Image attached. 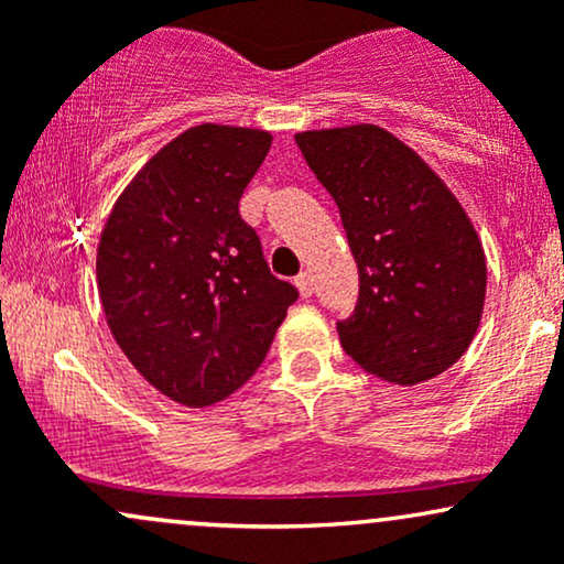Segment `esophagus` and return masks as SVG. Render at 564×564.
Returning a JSON list of instances; mask_svg holds the SVG:
<instances>
[{
  "label": "esophagus",
  "mask_w": 564,
  "mask_h": 564,
  "mask_svg": "<svg viewBox=\"0 0 564 564\" xmlns=\"http://www.w3.org/2000/svg\"><path fill=\"white\" fill-rule=\"evenodd\" d=\"M294 283H296V289H300V294L304 296V300H307V296H313V275H310L307 270L296 275Z\"/></svg>",
  "instance_id": "34e87169"
}]
</instances>
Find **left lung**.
<instances>
[{
    "instance_id": "obj_1",
    "label": "left lung",
    "mask_w": 564,
    "mask_h": 564,
    "mask_svg": "<svg viewBox=\"0 0 564 564\" xmlns=\"http://www.w3.org/2000/svg\"><path fill=\"white\" fill-rule=\"evenodd\" d=\"M304 161L339 206L358 264L341 347L373 377L422 384L456 364L482 318V241L451 187L377 124L296 134Z\"/></svg>"
}]
</instances>
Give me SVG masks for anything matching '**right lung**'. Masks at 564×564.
Masks as SVG:
<instances>
[{
  "instance_id": "1",
  "label": "right lung",
  "mask_w": 564,
  "mask_h": 564,
  "mask_svg": "<svg viewBox=\"0 0 564 564\" xmlns=\"http://www.w3.org/2000/svg\"><path fill=\"white\" fill-rule=\"evenodd\" d=\"M270 142L264 129H185L134 174L100 232L108 328L174 403L204 408L246 384L300 296L238 215Z\"/></svg>"
}]
</instances>
